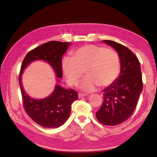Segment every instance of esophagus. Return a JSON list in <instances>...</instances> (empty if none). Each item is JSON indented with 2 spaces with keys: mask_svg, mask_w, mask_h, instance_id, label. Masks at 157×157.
<instances>
[{
  "mask_svg": "<svg viewBox=\"0 0 157 157\" xmlns=\"http://www.w3.org/2000/svg\"><path fill=\"white\" fill-rule=\"evenodd\" d=\"M85 96H86V94H78V98H82L85 97Z\"/></svg>",
  "mask_w": 157,
  "mask_h": 157,
  "instance_id": "34e87169",
  "label": "esophagus"
}]
</instances>
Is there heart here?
Here are the masks:
<instances>
[{
    "mask_svg": "<svg viewBox=\"0 0 157 157\" xmlns=\"http://www.w3.org/2000/svg\"><path fill=\"white\" fill-rule=\"evenodd\" d=\"M62 68L66 82L75 86L84 75L87 78L79 85L82 91L92 92L98 88L107 87L118 79L121 59L116 50L96 45H85L73 52V58L64 57Z\"/></svg>",
    "mask_w": 157,
    "mask_h": 157,
    "instance_id": "1",
    "label": "heart"
}]
</instances>
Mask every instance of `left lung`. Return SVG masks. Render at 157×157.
<instances>
[{"label":"left lung","instance_id":"1","mask_svg":"<svg viewBox=\"0 0 157 157\" xmlns=\"http://www.w3.org/2000/svg\"><path fill=\"white\" fill-rule=\"evenodd\" d=\"M118 52L121 72L118 79L103 90V102L95 116L106 125H117L132 115L143 90L142 74L138 58L129 48L117 42L104 40Z\"/></svg>","mask_w":157,"mask_h":157}]
</instances>
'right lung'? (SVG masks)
Returning <instances> with one entry per match:
<instances>
[{
	"label": "right lung",
	"instance_id": "1",
	"mask_svg": "<svg viewBox=\"0 0 157 157\" xmlns=\"http://www.w3.org/2000/svg\"><path fill=\"white\" fill-rule=\"evenodd\" d=\"M71 43L52 41L42 44L29 52L21 65L19 74V86L25 112L32 120L41 127L57 128L63 125L71 113V105L78 100V93L72 89H66L56 84L49 96L34 99L26 94L22 84V74L31 62L42 60L51 66L57 78H62V59ZM57 82H59V79Z\"/></svg>",
	"mask_w": 157,
	"mask_h": 157
}]
</instances>
